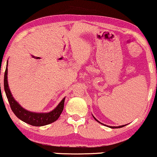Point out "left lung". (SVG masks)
Listing matches in <instances>:
<instances>
[{"label":"left lung","instance_id":"obj_1","mask_svg":"<svg viewBox=\"0 0 157 157\" xmlns=\"http://www.w3.org/2000/svg\"><path fill=\"white\" fill-rule=\"evenodd\" d=\"M92 117H94V119H95V120H96V121H98V122H99L100 124H102V125H105V126H107V127H110V128H112V129H116V128H121V127H124V126H126V125H127V124H124V125H121V126H119V127H114V126H113V127H112V126H108V125H106V124H102V123H101V122H100V121H98V119H96V118H95V117H94L93 115H92Z\"/></svg>","mask_w":157,"mask_h":157}]
</instances>
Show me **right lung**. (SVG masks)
Wrapping results in <instances>:
<instances>
[{
    "mask_svg": "<svg viewBox=\"0 0 157 157\" xmlns=\"http://www.w3.org/2000/svg\"><path fill=\"white\" fill-rule=\"evenodd\" d=\"M7 75L8 62L4 74V90L7 99L9 100V104H10L11 110H12L13 113L16 115V117L18 119L22 120L25 123L28 124L36 126V127H41V126L47 125L57 121L63 111L65 98H64L61 100L60 102L58 104L55 109H53L50 112H47V113H36V112L28 111L25 108H22V106L19 105V102H17V100L13 98L10 89H9V84H8Z\"/></svg>",
    "mask_w": 157,
    "mask_h": 157,
    "instance_id": "right-lung-1",
    "label": "right lung"
}]
</instances>
